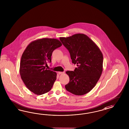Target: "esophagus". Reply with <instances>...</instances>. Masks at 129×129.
<instances>
[{
    "label": "esophagus",
    "instance_id": "1",
    "mask_svg": "<svg viewBox=\"0 0 129 129\" xmlns=\"http://www.w3.org/2000/svg\"><path fill=\"white\" fill-rule=\"evenodd\" d=\"M64 73V72H58V74H63Z\"/></svg>",
    "mask_w": 129,
    "mask_h": 129
}]
</instances>
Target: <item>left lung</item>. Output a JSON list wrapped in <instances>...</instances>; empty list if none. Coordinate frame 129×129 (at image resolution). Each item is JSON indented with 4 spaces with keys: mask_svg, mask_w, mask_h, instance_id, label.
Wrapping results in <instances>:
<instances>
[{
    "mask_svg": "<svg viewBox=\"0 0 129 129\" xmlns=\"http://www.w3.org/2000/svg\"><path fill=\"white\" fill-rule=\"evenodd\" d=\"M60 40L68 50L72 63L77 67L66 72L70 78L66 90L81 96L89 92L99 80L103 71V56L98 46L84 34L60 37Z\"/></svg>",
    "mask_w": 129,
    "mask_h": 129,
    "instance_id": "1",
    "label": "left lung"
}]
</instances>
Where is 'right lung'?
<instances>
[{"instance_id":"right-lung-1","label":"right lung","mask_w":129,"mask_h":129,"mask_svg":"<svg viewBox=\"0 0 129 129\" xmlns=\"http://www.w3.org/2000/svg\"><path fill=\"white\" fill-rule=\"evenodd\" d=\"M62 45L55 39L43 38L30 43L22 54L20 74L30 91L38 95L49 91L56 79V73L46 68L51 63L53 51Z\"/></svg>"}]
</instances>
